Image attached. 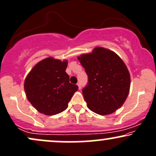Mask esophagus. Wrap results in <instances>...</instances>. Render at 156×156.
<instances>
[{
    "label": "esophagus",
    "instance_id": "obj_1",
    "mask_svg": "<svg viewBox=\"0 0 156 156\" xmlns=\"http://www.w3.org/2000/svg\"><path fill=\"white\" fill-rule=\"evenodd\" d=\"M77 85H78V89H81V84H80V83H77Z\"/></svg>",
    "mask_w": 156,
    "mask_h": 156
}]
</instances>
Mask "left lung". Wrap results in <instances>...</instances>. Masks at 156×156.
<instances>
[{
    "label": "left lung",
    "mask_w": 156,
    "mask_h": 156,
    "mask_svg": "<svg viewBox=\"0 0 156 156\" xmlns=\"http://www.w3.org/2000/svg\"><path fill=\"white\" fill-rule=\"evenodd\" d=\"M78 59L88 76V83L82 89L88 108L100 115L112 114L120 108L130 86L129 71L120 57L98 47Z\"/></svg>",
    "instance_id": "8db88e82"
}]
</instances>
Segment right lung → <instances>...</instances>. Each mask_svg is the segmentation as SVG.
Wrapping results in <instances>:
<instances>
[{
	"label": "right lung",
	"instance_id": "add662e5",
	"mask_svg": "<svg viewBox=\"0 0 156 156\" xmlns=\"http://www.w3.org/2000/svg\"><path fill=\"white\" fill-rule=\"evenodd\" d=\"M67 67V61L49 57L36 64L27 76L24 83L26 97L39 112L54 115L67 108L78 87L69 83Z\"/></svg>",
	"mask_w": 156,
	"mask_h": 156
}]
</instances>
